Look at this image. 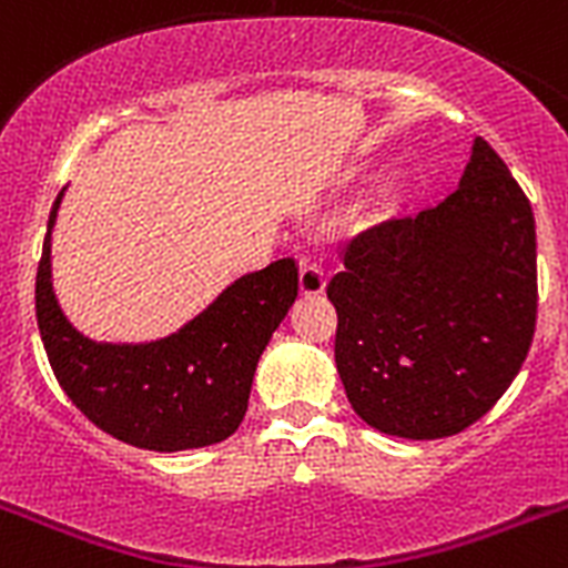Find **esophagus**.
<instances>
[{"mask_svg": "<svg viewBox=\"0 0 568 568\" xmlns=\"http://www.w3.org/2000/svg\"><path fill=\"white\" fill-rule=\"evenodd\" d=\"M298 284H301V295H321L324 293V287H327V275H324V270H321L315 261H301Z\"/></svg>", "mask_w": 568, "mask_h": 568, "instance_id": "esophagus-1", "label": "esophagus"}]
</instances>
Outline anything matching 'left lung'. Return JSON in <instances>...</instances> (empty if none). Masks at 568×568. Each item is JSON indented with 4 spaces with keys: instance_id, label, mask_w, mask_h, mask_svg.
Returning a JSON list of instances; mask_svg holds the SVG:
<instances>
[{
    "instance_id": "obj_1",
    "label": "left lung",
    "mask_w": 568,
    "mask_h": 568,
    "mask_svg": "<svg viewBox=\"0 0 568 568\" xmlns=\"http://www.w3.org/2000/svg\"><path fill=\"white\" fill-rule=\"evenodd\" d=\"M335 366L364 424L435 440L484 418L524 366L538 318L535 215L475 139L435 207L355 235L327 284Z\"/></svg>"
}]
</instances>
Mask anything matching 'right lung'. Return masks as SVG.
<instances>
[{
    "label": "right lung",
    "mask_w": 568,
    "mask_h": 568,
    "mask_svg": "<svg viewBox=\"0 0 568 568\" xmlns=\"http://www.w3.org/2000/svg\"><path fill=\"white\" fill-rule=\"evenodd\" d=\"M48 219L37 273V321L53 375L84 418L139 449L184 453L230 438L244 420L264 346L298 295V267L278 258L235 278L168 338L108 344L79 333L59 307L50 278Z\"/></svg>",
    "instance_id": "1"
}]
</instances>
